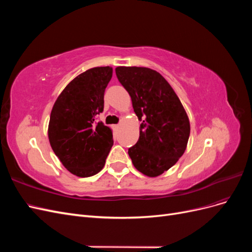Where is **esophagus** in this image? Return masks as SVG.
Masks as SVG:
<instances>
[{
    "label": "esophagus",
    "mask_w": 252,
    "mask_h": 252,
    "mask_svg": "<svg viewBox=\"0 0 252 252\" xmlns=\"http://www.w3.org/2000/svg\"><path fill=\"white\" fill-rule=\"evenodd\" d=\"M112 128H113V130H114V131H117L118 129L120 128V126H119V125H113V126H112Z\"/></svg>",
    "instance_id": "34e87169"
}]
</instances>
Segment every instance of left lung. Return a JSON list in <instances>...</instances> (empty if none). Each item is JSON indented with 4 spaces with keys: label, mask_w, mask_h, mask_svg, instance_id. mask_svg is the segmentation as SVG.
Listing matches in <instances>:
<instances>
[{
    "label": "left lung",
    "mask_w": 252,
    "mask_h": 252,
    "mask_svg": "<svg viewBox=\"0 0 252 252\" xmlns=\"http://www.w3.org/2000/svg\"><path fill=\"white\" fill-rule=\"evenodd\" d=\"M116 73L142 121L139 141L128 149V155L140 172L158 177L184 155L190 134L187 113L170 84L158 71L119 66Z\"/></svg>",
    "instance_id": "8db88e82"
}]
</instances>
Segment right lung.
I'll list each match as a JSON object with an SVG mask.
<instances>
[{"mask_svg": "<svg viewBox=\"0 0 252 252\" xmlns=\"http://www.w3.org/2000/svg\"><path fill=\"white\" fill-rule=\"evenodd\" d=\"M111 77L110 66L79 74L60 94L50 113V146L65 168L80 178L100 172L113 145L111 129L94 122L103 111Z\"/></svg>", "mask_w": 252, "mask_h": 252, "instance_id": "obj_1", "label": "right lung"}]
</instances>
